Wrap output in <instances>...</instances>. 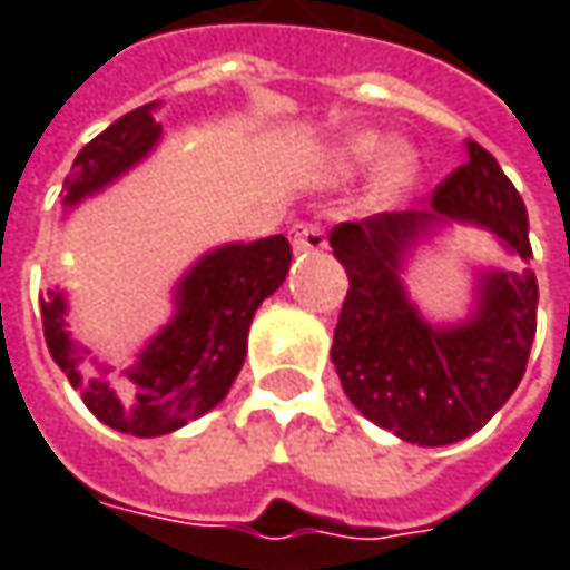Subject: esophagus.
<instances>
[{
    "label": "esophagus",
    "instance_id": "esophagus-1",
    "mask_svg": "<svg viewBox=\"0 0 570 570\" xmlns=\"http://www.w3.org/2000/svg\"><path fill=\"white\" fill-rule=\"evenodd\" d=\"M292 240H295V250H326V230L320 225H311V222H301L292 230Z\"/></svg>",
    "mask_w": 570,
    "mask_h": 570
}]
</instances>
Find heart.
Segmentation results:
<instances>
[{
    "mask_svg": "<svg viewBox=\"0 0 570 570\" xmlns=\"http://www.w3.org/2000/svg\"><path fill=\"white\" fill-rule=\"evenodd\" d=\"M386 154V142L374 132H364V136H355L348 142H342L336 151H333V170L336 174H358V170H367L371 165H377L382 155ZM412 174H415V165L405 151H390L383 159L381 170H377V184H374V196L381 203H393L396 196H403L405 187L412 184Z\"/></svg>",
    "mask_w": 570,
    "mask_h": 570,
    "instance_id": "obj_1",
    "label": "heart"
}]
</instances>
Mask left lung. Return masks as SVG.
I'll use <instances>...</instances> for the list:
<instances>
[{
  "label": "left lung",
  "mask_w": 570,
  "mask_h": 570,
  "mask_svg": "<svg viewBox=\"0 0 570 570\" xmlns=\"http://www.w3.org/2000/svg\"><path fill=\"white\" fill-rule=\"evenodd\" d=\"M475 222L523 263L533 259L527 206L492 155L470 142V161L444 177L425 212H381L330 230L348 273L330 358L345 396L396 438L441 448L479 431L511 400L537 336L533 269L485 273L463 326H431L409 304L400 269L434 222Z\"/></svg>",
  "instance_id": "left-lung-1"
}]
</instances>
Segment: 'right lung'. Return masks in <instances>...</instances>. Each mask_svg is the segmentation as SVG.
Segmentation results:
<instances>
[{"instance_id":"1","label":"right lung","mask_w":570,"mask_h":570,"mask_svg":"<svg viewBox=\"0 0 570 570\" xmlns=\"http://www.w3.org/2000/svg\"><path fill=\"white\" fill-rule=\"evenodd\" d=\"M161 136L155 104L129 110L85 145L62 184V206L98 193L122 170L142 161ZM292 244L273 234L253 244H228L203 256L177 288V317L148 342L139 364L110 383L85 374L66 333V297H40L43 336L53 362L104 425L136 438H158L184 428L228 396L244 367L256 307L285 282Z\"/></svg>"}]
</instances>
